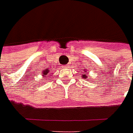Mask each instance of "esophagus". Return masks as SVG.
Returning <instances> with one entry per match:
<instances>
[{"instance_id": "esophagus-1", "label": "esophagus", "mask_w": 133, "mask_h": 133, "mask_svg": "<svg viewBox=\"0 0 133 133\" xmlns=\"http://www.w3.org/2000/svg\"><path fill=\"white\" fill-rule=\"evenodd\" d=\"M66 66H68V65H66Z\"/></svg>"}]
</instances>
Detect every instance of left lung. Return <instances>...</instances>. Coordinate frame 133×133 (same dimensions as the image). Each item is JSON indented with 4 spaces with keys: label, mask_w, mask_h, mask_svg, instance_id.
Segmentation results:
<instances>
[{
    "label": "left lung",
    "mask_w": 133,
    "mask_h": 133,
    "mask_svg": "<svg viewBox=\"0 0 133 133\" xmlns=\"http://www.w3.org/2000/svg\"><path fill=\"white\" fill-rule=\"evenodd\" d=\"M87 72V71H86ZM82 78H87V75H86V74H84L82 75Z\"/></svg>",
    "instance_id": "left-lung-1"
}]
</instances>
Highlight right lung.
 Instances as JSON below:
<instances>
[{"label":"right lung","instance_id":"add662e5","mask_svg":"<svg viewBox=\"0 0 133 133\" xmlns=\"http://www.w3.org/2000/svg\"><path fill=\"white\" fill-rule=\"evenodd\" d=\"M48 72H49V69H46V70H44V75H46Z\"/></svg>","mask_w":133,"mask_h":133}]
</instances>
